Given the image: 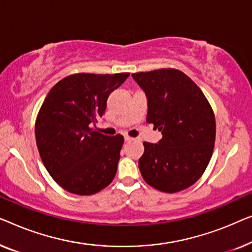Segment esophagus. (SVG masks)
I'll list each match as a JSON object with an SVG mask.
<instances>
[{
    "label": "esophagus",
    "mask_w": 252,
    "mask_h": 252,
    "mask_svg": "<svg viewBox=\"0 0 252 252\" xmlns=\"http://www.w3.org/2000/svg\"><path fill=\"white\" fill-rule=\"evenodd\" d=\"M131 140H132V138H131V137H127V136L125 137V141H126V143H129V141H131Z\"/></svg>",
    "instance_id": "esophagus-1"
}]
</instances>
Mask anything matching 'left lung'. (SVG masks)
Here are the masks:
<instances>
[{
    "label": "left lung",
    "mask_w": 252,
    "mask_h": 252,
    "mask_svg": "<svg viewBox=\"0 0 252 252\" xmlns=\"http://www.w3.org/2000/svg\"><path fill=\"white\" fill-rule=\"evenodd\" d=\"M147 97L146 122L162 133L144 143L138 165L148 185L161 192L189 189L203 175L215 146L214 111L195 83L173 68L132 74Z\"/></svg>",
    "instance_id": "obj_1"
}]
</instances>
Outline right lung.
<instances>
[{
    "label": "right lung",
    "mask_w": 252,
    "mask_h": 252,
    "mask_svg": "<svg viewBox=\"0 0 252 252\" xmlns=\"http://www.w3.org/2000/svg\"><path fill=\"white\" fill-rule=\"evenodd\" d=\"M129 73L73 74L49 91L35 122L42 162L55 182L76 195H92L114 179L121 134L109 137L92 125L104 115L111 92Z\"/></svg>",
    "instance_id": "right-lung-1"
}]
</instances>
